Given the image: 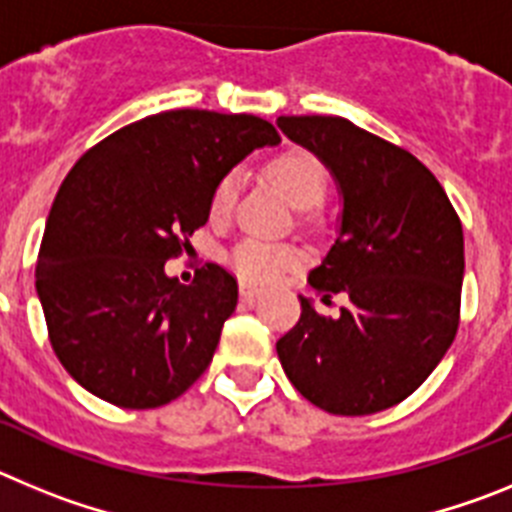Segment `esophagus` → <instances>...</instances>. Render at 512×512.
Listing matches in <instances>:
<instances>
[{
	"label": "esophagus",
	"mask_w": 512,
	"mask_h": 512,
	"mask_svg": "<svg viewBox=\"0 0 512 512\" xmlns=\"http://www.w3.org/2000/svg\"><path fill=\"white\" fill-rule=\"evenodd\" d=\"M261 297V289L253 287V284H241V300L243 302H256Z\"/></svg>",
	"instance_id": "esophagus-1"
}]
</instances>
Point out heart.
I'll return each instance as SVG.
<instances>
[{
	"instance_id": "1",
	"label": "heart",
	"mask_w": 512,
	"mask_h": 512,
	"mask_svg": "<svg viewBox=\"0 0 512 512\" xmlns=\"http://www.w3.org/2000/svg\"><path fill=\"white\" fill-rule=\"evenodd\" d=\"M266 176L300 210L318 205L323 200L325 187H328V174H325L323 161L315 153L305 151V148H287V151L277 153L266 164ZM238 187H241V179H238L235 171H228V174L217 179L210 194L212 223L220 225L233 215L235 200H238ZM300 261V248L289 246V243L261 241V238H243L228 253L230 269L243 282L253 284L274 282V279L282 277L284 271L295 269Z\"/></svg>"
}]
</instances>
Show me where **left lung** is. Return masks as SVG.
<instances>
[{
    "label": "left lung",
    "mask_w": 512,
    "mask_h": 512,
    "mask_svg": "<svg viewBox=\"0 0 512 512\" xmlns=\"http://www.w3.org/2000/svg\"><path fill=\"white\" fill-rule=\"evenodd\" d=\"M287 138L325 161L343 194L341 233L310 287L338 318L300 297L277 341L289 382L333 415H372L413 395L459 328L464 233L436 176L390 140L333 115H289Z\"/></svg>",
    "instance_id": "1"
}]
</instances>
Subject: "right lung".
<instances>
[{
	"label": "right lung",
	"mask_w": 512,
	"mask_h": 512,
	"mask_svg": "<svg viewBox=\"0 0 512 512\" xmlns=\"http://www.w3.org/2000/svg\"><path fill=\"white\" fill-rule=\"evenodd\" d=\"M256 115L169 110L130 122L66 174L35 266L63 369L117 408H161L210 366L238 282L205 264L192 284L164 264L192 248L210 194L246 153L277 143Z\"/></svg>",
	"instance_id": "right-lung-1"
}]
</instances>
